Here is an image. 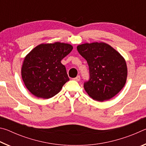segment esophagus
<instances>
[{"instance_id":"34e87169","label":"esophagus","mask_w":146,"mask_h":146,"mask_svg":"<svg viewBox=\"0 0 146 146\" xmlns=\"http://www.w3.org/2000/svg\"><path fill=\"white\" fill-rule=\"evenodd\" d=\"M73 80H75V81H77V82H78V81H80V76L78 75V76H76V77L74 78Z\"/></svg>"}]
</instances>
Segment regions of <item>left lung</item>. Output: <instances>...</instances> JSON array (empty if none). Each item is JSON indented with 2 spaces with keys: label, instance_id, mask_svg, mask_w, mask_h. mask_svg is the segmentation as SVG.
<instances>
[{
  "label": "left lung",
  "instance_id": "left-lung-1",
  "mask_svg": "<svg viewBox=\"0 0 146 146\" xmlns=\"http://www.w3.org/2000/svg\"><path fill=\"white\" fill-rule=\"evenodd\" d=\"M76 48L90 69V78L84 84L88 95L100 102L115 97L126 82L127 68L124 58L104 42L85 43Z\"/></svg>",
  "mask_w": 146,
  "mask_h": 146
}]
</instances>
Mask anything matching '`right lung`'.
<instances>
[{
	"label": "right lung",
	"mask_w": 146,
	"mask_h": 146,
	"mask_svg": "<svg viewBox=\"0 0 146 146\" xmlns=\"http://www.w3.org/2000/svg\"><path fill=\"white\" fill-rule=\"evenodd\" d=\"M73 49L70 44L56 42L39 44L24 59L21 75L27 89L34 96L48 99L59 93L70 80L62 58Z\"/></svg>",
	"instance_id": "obj_1"
}]
</instances>
